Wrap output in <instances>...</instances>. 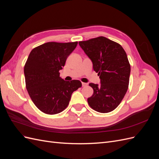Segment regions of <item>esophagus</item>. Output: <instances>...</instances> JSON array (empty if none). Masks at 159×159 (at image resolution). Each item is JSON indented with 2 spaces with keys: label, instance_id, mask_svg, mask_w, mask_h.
Listing matches in <instances>:
<instances>
[{
  "label": "esophagus",
  "instance_id": "esophagus-1",
  "mask_svg": "<svg viewBox=\"0 0 159 159\" xmlns=\"http://www.w3.org/2000/svg\"><path fill=\"white\" fill-rule=\"evenodd\" d=\"M87 85H88V84L84 83V82H82V86H83V87H85V86H86Z\"/></svg>",
  "mask_w": 159,
  "mask_h": 159
}]
</instances>
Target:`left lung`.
Instances as JSON below:
<instances>
[{"label":"left lung","instance_id":"1","mask_svg":"<svg viewBox=\"0 0 159 159\" xmlns=\"http://www.w3.org/2000/svg\"><path fill=\"white\" fill-rule=\"evenodd\" d=\"M79 44L93 63L101 84L91 83L93 93L88 99L89 106L99 113L112 111L121 102L129 87L131 66L123 47L99 36Z\"/></svg>","mask_w":159,"mask_h":159}]
</instances>
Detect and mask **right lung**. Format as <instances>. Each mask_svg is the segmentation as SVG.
<instances>
[{"label":"right lung","mask_w":159,"mask_h":159,"mask_svg":"<svg viewBox=\"0 0 159 159\" xmlns=\"http://www.w3.org/2000/svg\"><path fill=\"white\" fill-rule=\"evenodd\" d=\"M77 45L78 42H47L34 48L28 56L24 68L26 88L33 103L43 113L63 111L72 93L81 87L80 81H65L59 72Z\"/></svg>","instance_id":"1"}]
</instances>
